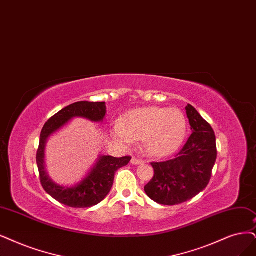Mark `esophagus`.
<instances>
[{"mask_svg":"<svg viewBox=\"0 0 256 256\" xmlns=\"http://www.w3.org/2000/svg\"><path fill=\"white\" fill-rule=\"evenodd\" d=\"M130 162L133 164H135V166H138V164H144V162L141 159H138V158H136V157H133L132 158V160H130Z\"/></svg>","mask_w":256,"mask_h":256,"instance_id":"obj_1","label":"esophagus"}]
</instances>
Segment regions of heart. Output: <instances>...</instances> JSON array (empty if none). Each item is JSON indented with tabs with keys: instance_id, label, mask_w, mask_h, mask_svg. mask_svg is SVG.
<instances>
[{
	"instance_id": "heart-1",
	"label": "heart",
	"mask_w": 256,
	"mask_h": 256,
	"mask_svg": "<svg viewBox=\"0 0 256 256\" xmlns=\"http://www.w3.org/2000/svg\"><path fill=\"white\" fill-rule=\"evenodd\" d=\"M186 120L178 108H146L128 112L114 126V134L121 142L142 139V148L150 156L164 157L180 146L186 136Z\"/></svg>"
}]
</instances>
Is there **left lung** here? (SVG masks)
<instances>
[{"label": "left lung", "instance_id": "obj_1", "mask_svg": "<svg viewBox=\"0 0 256 256\" xmlns=\"http://www.w3.org/2000/svg\"><path fill=\"white\" fill-rule=\"evenodd\" d=\"M192 135L170 160L152 162L154 176L144 186L150 200L175 206L192 200L209 184L216 162L214 130L191 104L186 106Z\"/></svg>", "mask_w": 256, "mask_h": 256}]
</instances>
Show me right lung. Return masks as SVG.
<instances>
[{"label": "right lung", "mask_w": 256, "mask_h": 256, "mask_svg": "<svg viewBox=\"0 0 256 256\" xmlns=\"http://www.w3.org/2000/svg\"><path fill=\"white\" fill-rule=\"evenodd\" d=\"M106 112V102L79 101L62 108L44 124L40 135L39 148L36 150V164L43 188L60 204L70 208H90L98 204L110 193L117 170L130 162L132 157L130 156L121 158L101 156L88 176L74 188L56 184L47 176L44 168V148L47 138L74 117H83L99 122L103 120Z\"/></svg>", "instance_id": "right-lung-1"}]
</instances>
